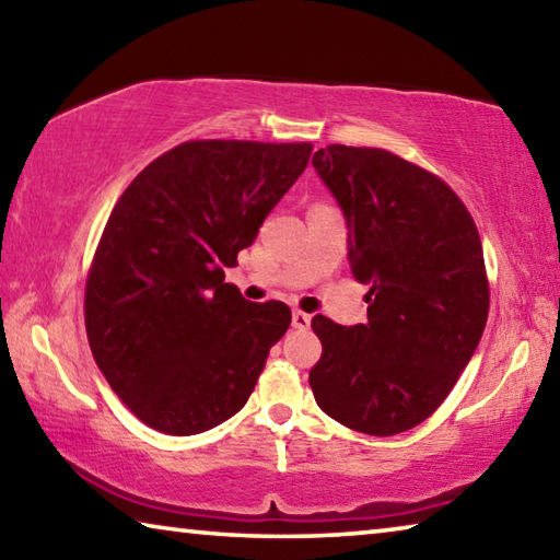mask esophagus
Wrapping results in <instances>:
<instances>
[{"instance_id":"34e87169","label":"esophagus","mask_w":560,"mask_h":560,"mask_svg":"<svg viewBox=\"0 0 560 560\" xmlns=\"http://www.w3.org/2000/svg\"><path fill=\"white\" fill-rule=\"evenodd\" d=\"M291 324L296 328H308L311 326V314H306V311H293L291 314Z\"/></svg>"}]
</instances>
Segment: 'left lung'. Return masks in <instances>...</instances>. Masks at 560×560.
Wrapping results in <instances>:
<instances>
[{
  "label": "left lung",
  "mask_w": 560,
  "mask_h": 560,
  "mask_svg": "<svg viewBox=\"0 0 560 560\" xmlns=\"http://www.w3.org/2000/svg\"><path fill=\"white\" fill-rule=\"evenodd\" d=\"M314 167L348 222L368 324L316 316L324 353L308 383L320 410L375 438L412 430L452 393L489 316L485 252L457 192L383 148L326 145Z\"/></svg>",
  "instance_id": "obj_1"
}]
</instances>
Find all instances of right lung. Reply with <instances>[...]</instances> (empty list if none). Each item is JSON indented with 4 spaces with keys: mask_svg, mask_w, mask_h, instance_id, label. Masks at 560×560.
Wrapping results in <instances>:
<instances>
[{
    "mask_svg": "<svg viewBox=\"0 0 560 560\" xmlns=\"http://www.w3.org/2000/svg\"><path fill=\"white\" fill-rule=\"evenodd\" d=\"M311 143L187 140L120 195L86 279L91 353L128 410L187 438L249 400L291 308L252 303L224 267L306 170Z\"/></svg>",
    "mask_w": 560,
    "mask_h": 560,
    "instance_id": "obj_1",
    "label": "right lung"
}]
</instances>
